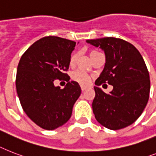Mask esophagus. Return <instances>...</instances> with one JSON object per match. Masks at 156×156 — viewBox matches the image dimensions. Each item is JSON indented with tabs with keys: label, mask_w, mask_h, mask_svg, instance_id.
Masks as SVG:
<instances>
[{
	"label": "esophagus",
	"mask_w": 156,
	"mask_h": 156,
	"mask_svg": "<svg viewBox=\"0 0 156 156\" xmlns=\"http://www.w3.org/2000/svg\"><path fill=\"white\" fill-rule=\"evenodd\" d=\"M81 89H82V92H83V91H85V90H86L87 89V87H84V86H82V87H81Z\"/></svg>",
	"instance_id": "34e87169"
}]
</instances>
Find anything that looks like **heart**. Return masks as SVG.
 Here are the masks:
<instances>
[{
	"instance_id": "obj_1",
	"label": "heart",
	"mask_w": 156,
	"mask_h": 156,
	"mask_svg": "<svg viewBox=\"0 0 156 156\" xmlns=\"http://www.w3.org/2000/svg\"><path fill=\"white\" fill-rule=\"evenodd\" d=\"M100 54L99 52L95 51V50H92L90 52V57L91 60H93V58L97 55V54ZM78 59V54H71V56L69 58V64L70 66H74V64L76 63V61ZM71 78L76 82H78L82 86H88L90 83L91 77L87 73H85L81 70H76V71L73 72L71 74Z\"/></svg>"
}]
</instances>
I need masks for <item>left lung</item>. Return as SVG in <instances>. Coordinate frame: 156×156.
Returning a JSON list of instances; mask_svg holds the SVG:
<instances>
[{"instance_id": "1", "label": "left lung", "mask_w": 156, "mask_h": 156, "mask_svg": "<svg viewBox=\"0 0 156 156\" xmlns=\"http://www.w3.org/2000/svg\"><path fill=\"white\" fill-rule=\"evenodd\" d=\"M104 50L106 64L94 87L92 108L96 120L111 130H119L135 122L149 99L150 76L144 58L136 48L122 39L107 37L87 40ZM113 86L110 94L98 87Z\"/></svg>"}]
</instances>
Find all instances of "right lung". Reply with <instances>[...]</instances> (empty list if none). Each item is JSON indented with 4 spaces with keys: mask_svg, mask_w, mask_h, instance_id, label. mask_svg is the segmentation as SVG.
Segmentation results:
<instances>
[{
    "mask_svg": "<svg viewBox=\"0 0 156 156\" xmlns=\"http://www.w3.org/2000/svg\"><path fill=\"white\" fill-rule=\"evenodd\" d=\"M75 41L45 37L35 41L21 56L17 66L16 88L25 113L41 128L54 130L69 119L81 94L78 82H69L66 72ZM56 79L68 82L64 89L55 87Z\"/></svg>",
    "mask_w": 156,
    "mask_h": 156,
    "instance_id": "obj_1",
    "label": "right lung"
}]
</instances>
